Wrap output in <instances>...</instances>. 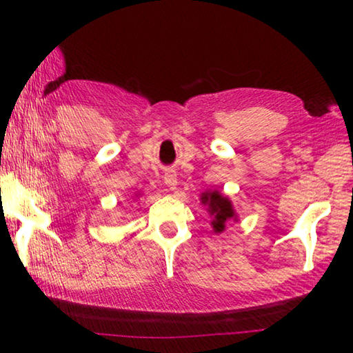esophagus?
Masks as SVG:
<instances>
[{
	"instance_id": "34e87169",
	"label": "esophagus",
	"mask_w": 353,
	"mask_h": 353,
	"mask_svg": "<svg viewBox=\"0 0 353 353\" xmlns=\"http://www.w3.org/2000/svg\"><path fill=\"white\" fill-rule=\"evenodd\" d=\"M163 181L166 183V187H168L170 190H176V187H177V174L174 171H166Z\"/></svg>"
}]
</instances>
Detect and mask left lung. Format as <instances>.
<instances>
[{"label": "left lung", "mask_w": 353, "mask_h": 353, "mask_svg": "<svg viewBox=\"0 0 353 353\" xmlns=\"http://www.w3.org/2000/svg\"><path fill=\"white\" fill-rule=\"evenodd\" d=\"M201 204L207 207V212L212 218V227L214 234H223L227 223L238 221V214L232 201L219 190H205L201 193Z\"/></svg>", "instance_id": "left-lung-1"}]
</instances>
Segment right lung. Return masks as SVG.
<instances>
[{"instance_id": "obj_1", "label": "right lung", "mask_w": 353, "mask_h": 353, "mask_svg": "<svg viewBox=\"0 0 353 353\" xmlns=\"http://www.w3.org/2000/svg\"><path fill=\"white\" fill-rule=\"evenodd\" d=\"M135 198H139V194H137V196H135Z\"/></svg>"}]
</instances>
